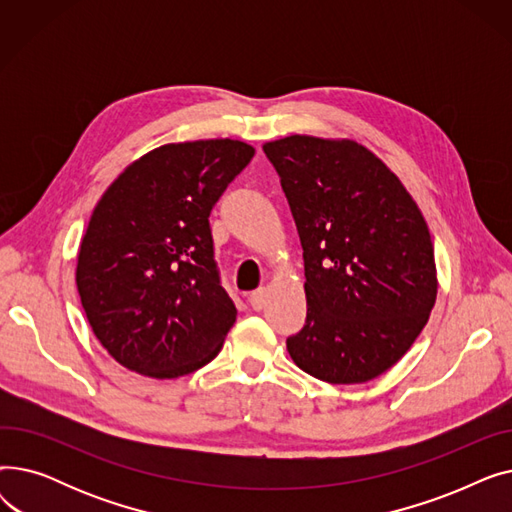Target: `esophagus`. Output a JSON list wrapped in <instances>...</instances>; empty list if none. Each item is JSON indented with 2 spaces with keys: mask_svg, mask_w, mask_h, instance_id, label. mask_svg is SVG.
<instances>
[{
  "mask_svg": "<svg viewBox=\"0 0 512 512\" xmlns=\"http://www.w3.org/2000/svg\"><path fill=\"white\" fill-rule=\"evenodd\" d=\"M249 303H251V307L255 311H261L265 307V303H267V290L265 288H257L255 292H251Z\"/></svg>",
  "mask_w": 512,
  "mask_h": 512,
  "instance_id": "34e87169",
  "label": "esophagus"
}]
</instances>
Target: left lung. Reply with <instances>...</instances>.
I'll return each mask as SVG.
<instances>
[{
    "label": "left lung",
    "mask_w": 512,
    "mask_h": 512,
    "mask_svg": "<svg viewBox=\"0 0 512 512\" xmlns=\"http://www.w3.org/2000/svg\"><path fill=\"white\" fill-rule=\"evenodd\" d=\"M303 261L307 319L286 348L328 384H363L405 355L436 303L423 215L382 159L355 141L292 134L265 143Z\"/></svg>",
    "instance_id": "8db88e82"
}]
</instances>
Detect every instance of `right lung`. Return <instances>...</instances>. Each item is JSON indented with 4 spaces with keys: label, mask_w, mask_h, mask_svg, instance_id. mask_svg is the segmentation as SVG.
Listing matches in <instances>:
<instances>
[{
    "label": "right lung",
    "mask_w": 512,
    "mask_h": 512,
    "mask_svg": "<svg viewBox=\"0 0 512 512\" xmlns=\"http://www.w3.org/2000/svg\"><path fill=\"white\" fill-rule=\"evenodd\" d=\"M253 155L232 139L164 145L99 199L76 286L97 340L120 365L170 380L220 353L236 307L215 263L209 213Z\"/></svg>",
    "instance_id": "1"
}]
</instances>
